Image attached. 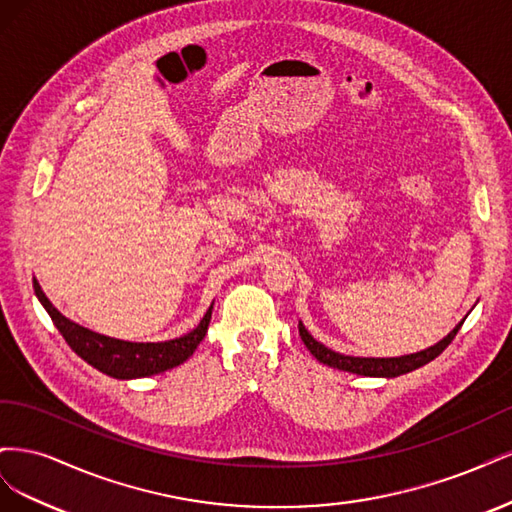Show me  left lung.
I'll return each mask as SVG.
<instances>
[{
    "instance_id": "left-lung-1",
    "label": "left lung",
    "mask_w": 512,
    "mask_h": 512,
    "mask_svg": "<svg viewBox=\"0 0 512 512\" xmlns=\"http://www.w3.org/2000/svg\"><path fill=\"white\" fill-rule=\"evenodd\" d=\"M466 318H463V320H466ZM463 320L444 339H440L438 344H433V346H429L421 352L401 354V356H386V359H380V356H350V354L335 352L324 344H320L318 339H314L312 333L305 329V324L301 320H299V335L303 339V344L307 346V350L312 352L316 356V361H320L322 365H329L333 369H342V371H350V374H356V376L397 378V376L410 374V371L423 367V365H427V363L436 359V356H440L444 352V348L455 339L457 331L461 329Z\"/></svg>"
}]
</instances>
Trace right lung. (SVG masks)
<instances>
[{"instance_id": "add662e5", "label": "right lung", "mask_w": 512, "mask_h": 512, "mask_svg": "<svg viewBox=\"0 0 512 512\" xmlns=\"http://www.w3.org/2000/svg\"><path fill=\"white\" fill-rule=\"evenodd\" d=\"M34 290L36 297L51 316L57 331L64 335L68 346L81 356L85 363L96 367L102 374L117 378V380H134V378H147L162 374L166 369H173L188 361L203 342L207 335V327L211 320V309L198 327L190 333H185L175 339H166V342H126V339H115L91 329L81 327L79 322H72L66 318L59 309L49 301V297L42 292L38 280L34 277Z\"/></svg>"}]
</instances>
